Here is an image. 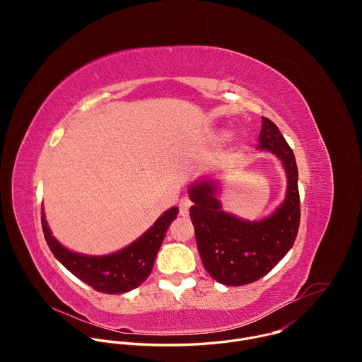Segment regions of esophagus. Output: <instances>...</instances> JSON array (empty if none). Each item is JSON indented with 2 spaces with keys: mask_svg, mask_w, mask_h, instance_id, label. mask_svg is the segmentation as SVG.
Masks as SVG:
<instances>
[{
  "mask_svg": "<svg viewBox=\"0 0 362 362\" xmlns=\"http://www.w3.org/2000/svg\"><path fill=\"white\" fill-rule=\"evenodd\" d=\"M190 204H192V202H190L189 197H183V199L180 200V203H179V214H180L182 216H186V215L189 214Z\"/></svg>",
  "mask_w": 362,
  "mask_h": 362,
  "instance_id": "obj_1",
  "label": "esophagus"
}]
</instances>
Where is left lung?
<instances>
[{
  "label": "left lung",
  "instance_id": "left-lung-1",
  "mask_svg": "<svg viewBox=\"0 0 362 362\" xmlns=\"http://www.w3.org/2000/svg\"><path fill=\"white\" fill-rule=\"evenodd\" d=\"M261 150L275 153L286 177V197L279 208L259 222H249L222 211L212 180L189 189L190 219L196 245L208 274L219 284L242 286L271 272L292 247L299 229L300 208L298 168L293 151L274 122L262 117Z\"/></svg>",
  "mask_w": 362,
  "mask_h": 362
}]
</instances>
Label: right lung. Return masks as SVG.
<instances>
[{
	"label": "right lung",
	"mask_w": 362,
	"mask_h": 362,
	"mask_svg": "<svg viewBox=\"0 0 362 362\" xmlns=\"http://www.w3.org/2000/svg\"><path fill=\"white\" fill-rule=\"evenodd\" d=\"M177 214L176 206L170 208L132 245L105 256H87L64 247L51 235L44 212L41 226L49 250L74 276L98 292L124 293L137 288L150 275L168 228Z\"/></svg>",
	"instance_id": "obj_1"
}]
</instances>
